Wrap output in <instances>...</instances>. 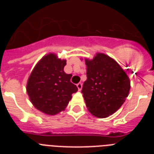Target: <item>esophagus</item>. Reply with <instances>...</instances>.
<instances>
[{"instance_id": "1", "label": "esophagus", "mask_w": 154, "mask_h": 154, "mask_svg": "<svg viewBox=\"0 0 154 154\" xmlns=\"http://www.w3.org/2000/svg\"><path fill=\"white\" fill-rule=\"evenodd\" d=\"M77 88H78V89L79 91H81V89H82V84L81 83V82H79V83H78L77 84Z\"/></svg>"}]
</instances>
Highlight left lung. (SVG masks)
Masks as SVG:
<instances>
[{
    "label": "left lung",
    "instance_id": "8db88e82",
    "mask_svg": "<svg viewBox=\"0 0 154 154\" xmlns=\"http://www.w3.org/2000/svg\"><path fill=\"white\" fill-rule=\"evenodd\" d=\"M86 81L82 89L89 112L105 118L117 111L128 96L130 82L120 65L104 54L85 59Z\"/></svg>",
    "mask_w": 154,
    "mask_h": 154
}]
</instances>
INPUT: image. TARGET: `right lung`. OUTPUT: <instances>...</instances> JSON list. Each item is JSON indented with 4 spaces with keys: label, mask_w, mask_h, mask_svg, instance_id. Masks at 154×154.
<instances>
[{
    "label": "right lung",
    "mask_w": 154,
    "mask_h": 154,
    "mask_svg": "<svg viewBox=\"0 0 154 154\" xmlns=\"http://www.w3.org/2000/svg\"><path fill=\"white\" fill-rule=\"evenodd\" d=\"M66 61L54 54L42 58L28 81L27 92L37 109L48 115H55L65 109L78 88L70 81L72 74H66Z\"/></svg>",
    "instance_id": "obj_1"
}]
</instances>
